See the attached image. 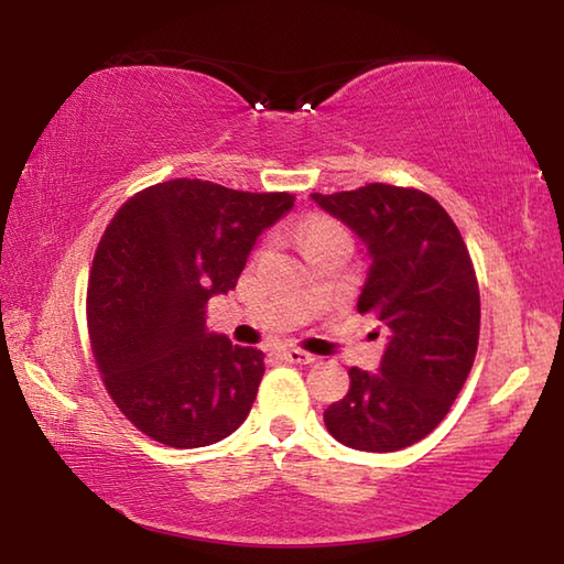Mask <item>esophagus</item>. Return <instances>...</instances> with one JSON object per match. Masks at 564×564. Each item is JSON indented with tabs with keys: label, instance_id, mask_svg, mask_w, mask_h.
<instances>
[{
	"label": "esophagus",
	"instance_id": "esophagus-1",
	"mask_svg": "<svg viewBox=\"0 0 564 564\" xmlns=\"http://www.w3.org/2000/svg\"><path fill=\"white\" fill-rule=\"evenodd\" d=\"M281 356H283V360H289V362H313L316 360V356H311V352H305V350H301V348H283L281 350Z\"/></svg>",
	"mask_w": 564,
	"mask_h": 564
}]
</instances>
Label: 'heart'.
<instances>
[{"label": "heart", "mask_w": 564, "mask_h": 564, "mask_svg": "<svg viewBox=\"0 0 564 564\" xmlns=\"http://www.w3.org/2000/svg\"><path fill=\"white\" fill-rule=\"evenodd\" d=\"M338 231H340V228L333 226L330 221H326V218H313L308 228H305V241H308V238L323 236V234H338Z\"/></svg>", "instance_id": "obj_1"}]
</instances>
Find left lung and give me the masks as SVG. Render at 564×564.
<instances>
[{"mask_svg":"<svg viewBox=\"0 0 564 564\" xmlns=\"http://www.w3.org/2000/svg\"><path fill=\"white\" fill-rule=\"evenodd\" d=\"M368 248L358 311L388 328L378 373L350 368V388L323 420L338 443L393 453L423 441L470 373L480 336V291L453 218L417 188L368 184L311 194Z\"/></svg>","mask_w":564,"mask_h":564,"instance_id":"left-lung-1","label":"left lung"}]
</instances>
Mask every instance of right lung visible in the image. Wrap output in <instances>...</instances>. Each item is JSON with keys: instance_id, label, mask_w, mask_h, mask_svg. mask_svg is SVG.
Masks as SVG:
<instances>
[{"instance_id": "add662e5", "label": "right lung", "mask_w": 564, "mask_h": 564, "mask_svg": "<svg viewBox=\"0 0 564 564\" xmlns=\"http://www.w3.org/2000/svg\"><path fill=\"white\" fill-rule=\"evenodd\" d=\"M293 202L174 178L131 196L104 231L87 291L91 350L113 403L156 443L212 445L251 413L263 352L208 333L206 303L236 289Z\"/></svg>"}]
</instances>
